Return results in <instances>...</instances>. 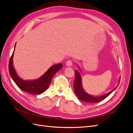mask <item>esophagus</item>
Returning <instances> with one entry per match:
<instances>
[{"mask_svg":"<svg viewBox=\"0 0 133 133\" xmlns=\"http://www.w3.org/2000/svg\"><path fill=\"white\" fill-rule=\"evenodd\" d=\"M66 65L67 66H72V65H73V61H72V60H68L67 61Z\"/></svg>","mask_w":133,"mask_h":133,"instance_id":"34e87169","label":"esophagus"}]
</instances>
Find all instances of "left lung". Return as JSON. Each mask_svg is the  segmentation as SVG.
I'll return each instance as SVG.
<instances>
[{
    "label": "left lung",
    "instance_id": "8db88e82",
    "mask_svg": "<svg viewBox=\"0 0 133 133\" xmlns=\"http://www.w3.org/2000/svg\"><path fill=\"white\" fill-rule=\"evenodd\" d=\"M73 85H74V89L75 93L76 94V96H78V98L81 101L86 102H89V103L99 102L103 100L104 99H106L108 96H109L111 93H112L113 90L117 87H116L115 89H114L112 90V91L109 92L108 93L100 96L95 97L92 95H89L88 94L86 93L84 91V90L83 89V88L82 86V81H81V75L80 74L79 72L77 70L75 71V79H74Z\"/></svg>",
    "mask_w": 133,
    "mask_h": 133
}]
</instances>
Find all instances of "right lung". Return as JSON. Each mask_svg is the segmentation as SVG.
I'll list each match as a JSON object with an SVG mask.
<instances>
[{
  "instance_id": "obj_1",
  "label": "right lung",
  "mask_w": 133,
  "mask_h": 133,
  "mask_svg": "<svg viewBox=\"0 0 133 133\" xmlns=\"http://www.w3.org/2000/svg\"><path fill=\"white\" fill-rule=\"evenodd\" d=\"M14 51L9 61V73L12 79L15 82L18 87L22 90L27 93L39 95L44 92L50 86L54 75L62 67L61 64L53 65L38 79L33 81H24L19 77L14 69L12 59Z\"/></svg>"
}]
</instances>
